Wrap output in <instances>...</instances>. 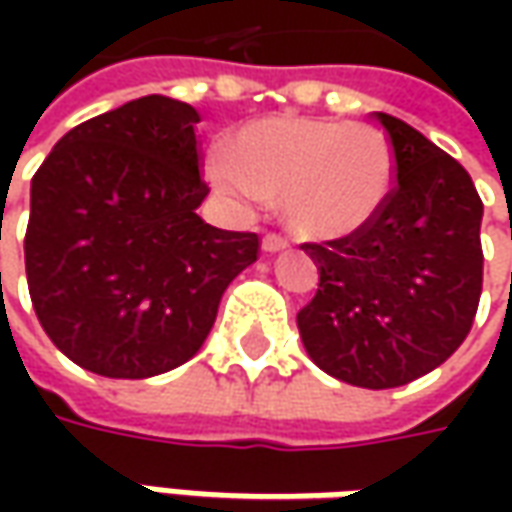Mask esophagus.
Returning <instances> with one entry per match:
<instances>
[{
  "mask_svg": "<svg viewBox=\"0 0 512 512\" xmlns=\"http://www.w3.org/2000/svg\"><path fill=\"white\" fill-rule=\"evenodd\" d=\"M262 247H265L267 253H279V250H285L287 239L285 236H279V233H267L265 239H262Z\"/></svg>",
  "mask_w": 512,
  "mask_h": 512,
  "instance_id": "34e87169",
  "label": "esophagus"
}]
</instances>
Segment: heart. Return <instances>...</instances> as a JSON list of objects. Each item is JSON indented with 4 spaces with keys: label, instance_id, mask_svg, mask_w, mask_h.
Masks as SVG:
<instances>
[{
    "label": "heart",
    "instance_id": "b5f03b06",
    "mask_svg": "<svg viewBox=\"0 0 512 512\" xmlns=\"http://www.w3.org/2000/svg\"><path fill=\"white\" fill-rule=\"evenodd\" d=\"M393 150L379 130L322 116H267L239 130L210 179L236 199H282L287 225L310 239L367 227L393 190Z\"/></svg>",
    "mask_w": 512,
    "mask_h": 512
}]
</instances>
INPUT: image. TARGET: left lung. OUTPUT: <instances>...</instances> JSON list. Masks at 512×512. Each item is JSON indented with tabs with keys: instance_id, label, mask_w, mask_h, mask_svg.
I'll return each mask as SVG.
<instances>
[{
	"instance_id": "obj_1",
	"label": "left lung",
	"mask_w": 512,
	"mask_h": 512,
	"mask_svg": "<svg viewBox=\"0 0 512 512\" xmlns=\"http://www.w3.org/2000/svg\"><path fill=\"white\" fill-rule=\"evenodd\" d=\"M393 150V190L362 230L307 242L319 290L296 322L339 382L384 390L447 362L482 296V199L470 173L407 122L373 113Z\"/></svg>"
}]
</instances>
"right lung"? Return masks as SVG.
Instances as JSON below:
<instances>
[{
	"label": "right lung",
	"mask_w": 512,
	"mask_h": 512,
	"mask_svg": "<svg viewBox=\"0 0 512 512\" xmlns=\"http://www.w3.org/2000/svg\"><path fill=\"white\" fill-rule=\"evenodd\" d=\"M199 113L142 96L68 130L30 182L33 310L70 362L148 379L196 356L259 236L207 225Z\"/></svg>",
	"instance_id": "1"
}]
</instances>
